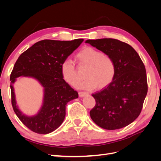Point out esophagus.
<instances>
[{
    "mask_svg": "<svg viewBox=\"0 0 161 161\" xmlns=\"http://www.w3.org/2000/svg\"><path fill=\"white\" fill-rule=\"evenodd\" d=\"M86 95H88V92H84V91H79V95L80 97H84Z\"/></svg>",
    "mask_w": 161,
    "mask_h": 161,
    "instance_id": "obj_1",
    "label": "esophagus"
}]
</instances>
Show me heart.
<instances>
[{
    "label": "heart",
    "instance_id": "1",
    "mask_svg": "<svg viewBox=\"0 0 161 161\" xmlns=\"http://www.w3.org/2000/svg\"><path fill=\"white\" fill-rule=\"evenodd\" d=\"M78 67L86 68L84 76L86 79L79 84L80 88L92 89L97 87L105 88L113 82L116 74V65L113 58L92 47L87 46L76 55ZM62 76L68 84L76 86L80 80L79 70L75 63L64 60L60 66Z\"/></svg>",
    "mask_w": 161,
    "mask_h": 161
}]
</instances>
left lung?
Returning a JSON list of instances; mask_svg holds the SVG:
<instances>
[{"label": "left lung", "instance_id": "8db88e82", "mask_svg": "<svg viewBox=\"0 0 161 161\" xmlns=\"http://www.w3.org/2000/svg\"><path fill=\"white\" fill-rule=\"evenodd\" d=\"M86 43L111 56L116 65L113 82L92 95L96 104L90 111L91 118L105 130L125 127L140 114L148 92L144 63L132 47L118 40L103 38Z\"/></svg>", "mask_w": 161, "mask_h": 161}]
</instances>
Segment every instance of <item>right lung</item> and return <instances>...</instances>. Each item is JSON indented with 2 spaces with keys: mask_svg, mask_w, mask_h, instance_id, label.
Listing matches in <instances>:
<instances>
[{
  "mask_svg": "<svg viewBox=\"0 0 161 161\" xmlns=\"http://www.w3.org/2000/svg\"><path fill=\"white\" fill-rule=\"evenodd\" d=\"M83 40L40 41L23 52L14 64L10 76L12 106L19 119L33 132L46 134L56 130L64 119L66 104L79 97L77 91L63 79L60 66ZM21 75L34 77L45 88L44 103L36 116H25L16 105L12 85Z\"/></svg>",
  "mask_w": 161,
  "mask_h": 161,
  "instance_id": "right-lung-1",
  "label": "right lung"
}]
</instances>
